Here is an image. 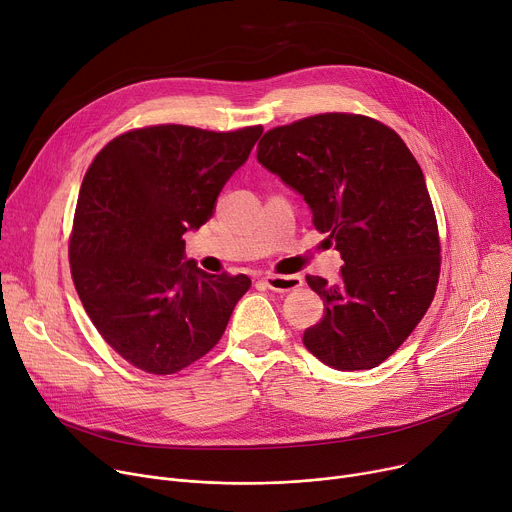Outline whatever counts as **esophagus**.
Here are the masks:
<instances>
[{
  "mask_svg": "<svg viewBox=\"0 0 512 512\" xmlns=\"http://www.w3.org/2000/svg\"><path fill=\"white\" fill-rule=\"evenodd\" d=\"M262 283L268 289L285 293V291H293V289L302 285V277H297V275H264Z\"/></svg>",
  "mask_w": 512,
  "mask_h": 512,
  "instance_id": "obj_1",
  "label": "esophagus"
}]
</instances>
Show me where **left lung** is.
Returning a JSON list of instances; mask_svg holds the SVG:
<instances>
[{
  "label": "left lung",
  "instance_id": "1",
  "mask_svg": "<svg viewBox=\"0 0 512 512\" xmlns=\"http://www.w3.org/2000/svg\"><path fill=\"white\" fill-rule=\"evenodd\" d=\"M258 161L304 196L312 223L341 252V279L308 275L324 316L304 345L335 370H370L428 312L440 277V235L422 167L372 117L320 113L268 130Z\"/></svg>",
  "mask_w": 512,
  "mask_h": 512
}]
</instances>
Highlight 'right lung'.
I'll list each match as a JSON object with an SVG mask.
<instances>
[{"mask_svg":"<svg viewBox=\"0 0 512 512\" xmlns=\"http://www.w3.org/2000/svg\"><path fill=\"white\" fill-rule=\"evenodd\" d=\"M262 126L213 132L179 124L136 128L90 163L70 235V268L99 335L148 374H177L225 333L252 281L184 262L182 235L213 217Z\"/></svg>","mask_w":512,"mask_h":512,"instance_id":"add662e5","label":"right lung"}]
</instances>
